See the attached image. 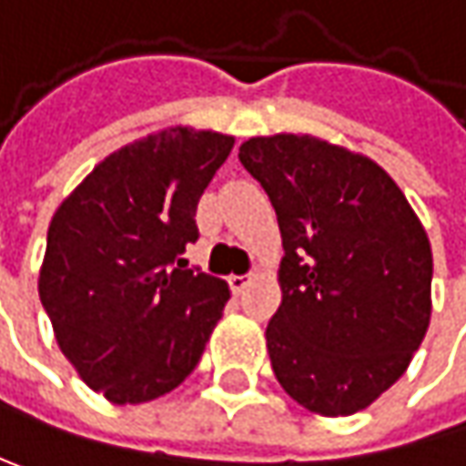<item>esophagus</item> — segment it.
<instances>
[{
  "mask_svg": "<svg viewBox=\"0 0 466 466\" xmlns=\"http://www.w3.org/2000/svg\"><path fill=\"white\" fill-rule=\"evenodd\" d=\"M228 283H230V289H233L236 294H241V291H244V289L251 283V276H230Z\"/></svg>",
  "mask_w": 466,
  "mask_h": 466,
  "instance_id": "1",
  "label": "esophagus"
}]
</instances>
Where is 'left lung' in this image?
Segmentation results:
<instances>
[{"label":"left lung","mask_w":466,"mask_h":466,"mask_svg":"<svg viewBox=\"0 0 466 466\" xmlns=\"http://www.w3.org/2000/svg\"><path fill=\"white\" fill-rule=\"evenodd\" d=\"M238 158L281 228V305L265 331L273 374L313 414H358L427 334V230L382 167L345 146L281 132L249 137Z\"/></svg>","instance_id":"1"}]
</instances>
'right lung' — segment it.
<instances>
[{"mask_svg":"<svg viewBox=\"0 0 466 466\" xmlns=\"http://www.w3.org/2000/svg\"><path fill=\"white\" fill-rule=\"evenodd\" d=\"M233 143L183 124L150 132L106 156L52 215L39 299L60 352L116 406L183 384L230 299L180 254Z\"/></svg>","mask_w":466,"mask_h":466,"instance_id":"1","label":"right lung"}]
</instances>
